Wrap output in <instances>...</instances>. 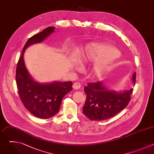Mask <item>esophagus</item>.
Instances as JSON below:
<instances>
[{
  "label": "esophagus",
  "mask_w": 154,
  "mask_h": 154,
  "mask_svg": "<svg viewBox=\"0 0 154 154\" xmlns=\"http://www.w3.org/2000/svg\"><path fill=\"white\" fill-rule=\"evenodd\" d=\"M81 86H82L81 84H80V83H79V82H75V83H74L73 84V86H72L73 88L75 89V90L80 89V88H81Z\"/></svg>",
  "instance_id": "esophagus-1"
}]
</instances>
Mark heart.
Segmentation results:
<instances>
[{
	"mask_svg": "<svg viewBox=\"0 0 154 154\" xmlns=\"http://www.w3.org/2000/svg\"><path fill=\"white\" fill-rule=\"evenodd\" d=\"M119 55L118 51L113 46L91 43L86 48L83 60L85 62H96L92 74L95 77H100L108 70L110 61Z\"/></svg>",
	"mask_w": 154,
	"mask_h": 154,
	"instance_id": "heart-1",
	"label": "heart"
}]
</instances>
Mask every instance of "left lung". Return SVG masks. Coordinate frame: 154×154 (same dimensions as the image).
<instances>
[{
	"mask_svg": "<svg viewBox=\"0 0 154 154\" xmlns=\"http://www.w3.org/2000/svg\"><path fill=\"white\" fill-rule=\"evenodd\" d=\"M132 81L136 82V72ZM84 91L86 98L83 113L90 120L99 121L113 118L125 108L130 101L134 89L118 93L105 88L102 82H96L88 83Z\"/></svg>",
	"mask_w": 154,
	"mask_h": 154,
	"instance_id": "obj_1",
	"label": "left lung"
}]
</instances>
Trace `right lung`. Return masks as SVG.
Returning <instances> with one entry per match:
<instances>
[{"instance_id":"add662e5","label":"right lung","mask_w":154,"mask_h":154,"mask_svg":"<svg viewBox=\"0 0 154 154\" xmlns=\"http://www.w3.org/2000/svg\"><path fill=\"white\" fill-rule=\"evenodd\" d=\"M54 27H49L30 38L23 49L16 71V82L19 97L27 110L41 119L53 117L59 111L64 96L72 90V82H54L39 84L31 78L26 68L23 55L31 45L41 42L51 33Z\"/></svg>"}]
</instances>
